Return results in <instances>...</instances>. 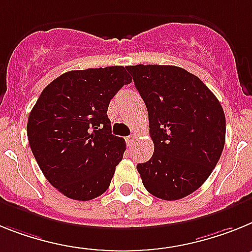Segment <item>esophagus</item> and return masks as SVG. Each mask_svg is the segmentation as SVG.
Instances as JSON below:
<instances>
[{
  "instance_id": "esophagus-1",
  "label": "esophagus",
  "mask_w": 252,
  "mask_h": 252,
  "mask_svg": "<svg viewBox=\"0 0 252 252\" xmlns=\"http://www.w3.org/2000/svg\"><path fill=\"white\" fill-rule=\"evenodd\" d=\"M135 141V137H133V135H129V137H126V144H128L129 147L132 146L133 142Z\"/></svg>"
}]
</instances>
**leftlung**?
Masks as SVG:
<instances>
[{
    "mask_svg": "<svg viewBox=\"0 0 252 252\" xmlns=\"http://www.w3.org/2000/svg\"><path fill=\"white\" fill-rule=\"evenodd\" d=\"M147 106L155 152L137 170L148 192L163 200L185 198L202 187L222 155V105L195 74L176 65L126 67Z\"/></svg>",
    "mask_w": 252,
    "mask_h": 252,
    "instance_id": "8db88e82",
    "label": "left lung"
}]
</instances>
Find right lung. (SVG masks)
<instances>
[{
  "mask_svg": "<svg viewBox=\"0 0 252 252\" xmlns=\"http://www.w3.org/2000/svg\"><path fill=\"white\" fill-rule=\"evenodd\" d=\"M130 82L122 65L65 72L43 90L30 111L32 155L67 198L86 202L110 185L126 141L111 134L106 113L115 94Z\"/></svg>",
  "mask_w": 252,
  "mask_h": 252,
  "instance_id": "obj_1",
  "label": "right lung"
}]
</instances>
